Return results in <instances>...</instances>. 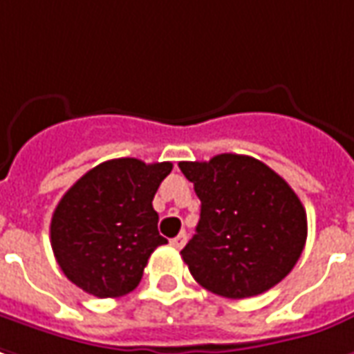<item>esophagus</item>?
I'll return each mask as SVG.
<instances>
[{
  "label": "esophagus",
  "instance_id": "obj_1",
  "mask_svg": "<svg viewBox=\"0 0 354 354\" xmlns=\"http://www.w3.org/2000/svg\"><path fill=\"white\" fill-rule=\"evenodd\" d=\"M186 240H187L186 232H180L178 236H174V238H172V240H170V244L180 250V248H184V244H186Z\"/></svg>",
  "mask_w": 354,
  "mask_h": 354
}]
</instances>
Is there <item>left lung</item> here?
<instances>
[{
	"label": "left lung",
	"instance_id": "1",
	"mask_svg": "<svg viewBox=\"0 0 354 354\" xmlns=\"http://www.w3.org/2000/svg\"><path fill=\"white\" fill-rule=\"evenodd\" d=\"M201 201L182 259L197 283L225 298L266 292L287 277L306 244V211L277 172L258 158L223 153L178 162Z\"/></svg>",
	"mask_w": 354,
	"mask_h": 354
}]
</instances>
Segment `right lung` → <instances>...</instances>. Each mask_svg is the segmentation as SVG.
Masks as SVG:
<instances>
[{
	"mask_svg": "<svg viewBox=\"0 0 354 354\" xmlns=\"http://www.w3.org/2000/svg\"><path fill=\"white\" fill-rule=\"evenodd\" d=\"M170 170L172 162L112 158L67 189L52 215L50 238L73 285L98 298L122 297L139 285L147 259L167 244L153 197Z\"/></svg>",
	"mask_w": 354,
	"mask_h": 354,
	"instance_id": "obj_1",
	"label": "right lung"
}]
</instances>
